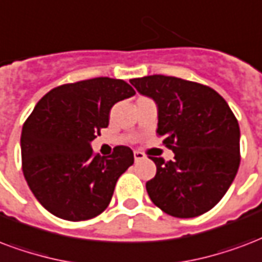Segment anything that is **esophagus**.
I'll list each match as a JSON object with an SVG mask.
<instances>
[{
  "mask_svg": "<svg viewBox=\"0 0 262 262\" xmlns=\"http://www.w3.org/2000/svg\"><path fill=\"white\" fill-rule=\"evenodd\" d=\"M134 159H135V163H138V161L143 160L145 159V155L142 152H138V150H135L134 152Z\"/></svg>",
  "mask_w": 262,
  "mask_h": 262,
  "instance_id": "34e87169",
  "label": "esophagus"
}]
</instances>
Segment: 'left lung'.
I'll return each mask as SVG.
<instances>
[{
	"instance_id": "1",
	"label": "left lung",
	"mask_w": 262,
	"mask_h": 262,
	"mask_svg": "<svg viewBox=\"0 0 262 262\" xmlns=\"http://www.w3.org/2000/svg\"><path fill=\"white\" fill-rule=\"evenodd\" d=\"M129 82L157 106V134L174 160L153 157L155 178L146 182L157 207L177 218L207 213L224 198L241 163V129L225 99L210 86L168 76Z\"/></svg>"
}]
</instances>
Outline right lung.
Wrapping results in <instances>:
<instances>
[{"mask_svg":"<svg viewBox=\"0 0 262 262\" xmlns=\"http://www.w3.org/2000/svg\"><path fill=\"white\" fill-rule=\"evenodd\" d=\"M133 95V86L117 78L64 84L45 94L23 124V174L55 217L84 221L109 206L116 182L134 164V153L116 146L110 156H95L91 142L109 125L113 105Z\"/></svg>","mask_w":262,"mask_h":262,"instance_id":"obj_1","label":"right lung"}]
</instances>
